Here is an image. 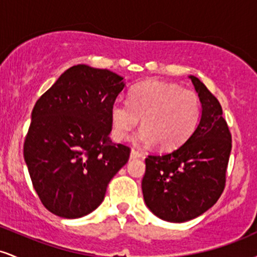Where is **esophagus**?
I'll return each instance as SVG.
<instances>
[{
	"instance_id": "34e87169",
	"label": "esophagus",
	"mask_w": 257,
	"mask_h": 257,
	"mask_svg": "<svg viewBox=\"0 0 257 257\" xmlns=\"http://www.w3.org/2000/svg\"><path fill=\"white\" fill-rule=\"evenodd\" d=\"M141 156H143V153L139 152V151H137V150L132 149V151H131V159H137V158H140Z\"/></svg>"
}]
</instances>
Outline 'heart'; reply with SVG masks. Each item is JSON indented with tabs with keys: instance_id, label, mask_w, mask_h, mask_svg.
<instances>
[{
	"instance_id": "obj_1",
	"label": "heart",
	"mask_w": 257,
	"mask_h": 257,
	"mask_svg": "<svg viewBox=\"0 0 257 257\" xmlns=\"http://www.w3.org/2000/svg\"><path fill=\"white\" fill-rule=\"evenodd\" d=\"M141 118L143 128L133 141L140 146L157 143L163 150L179 147L192 135L200 118L196 91L178 84L147 81L135 85L128 102L114 101L110 108L111 134L117 141L131 135Z\"/></svg>"
}]
</instances>
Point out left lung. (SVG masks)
Wrapping results in <instances>:
<instances>
[{
  "label": "left lung",
  "mask_w": 257,
  "mask_h": 257,
  "mask_svg": "<svg viewBox=\"0 0 257 257\" xmlns=\"http://www.w3.org/2000/svg\"><path fill=\"white\" fill-rule=\"evenodd\" d=\"M188 78L202 104L199 124L176 150L149 156L141 182L147 208L169 222L192 220L217 202L225 190L232 149L219 100L198 78Z\"/></svg>",
  "instance_id": "1"
}]
</instances>
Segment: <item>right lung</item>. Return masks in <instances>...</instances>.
<instances>
[{
    "mask_svg": "<svg viewBox=\"0 0 257 257\" xmlns=\"http://www.w3.org/2000/svg\"><path fill=\"white\" fill-rule=\"evenodd\" d=\"M123 77L88 65L70 67L37 100L24 143L35 191L51 213L77 219L104 200L131 149L110 139V108Z\"/></svg>",
    "mask_w": 257,
    "mask_h": 257,
    "instance_id": "obj_1",
    "label": "right lung"
}]
</instances>
